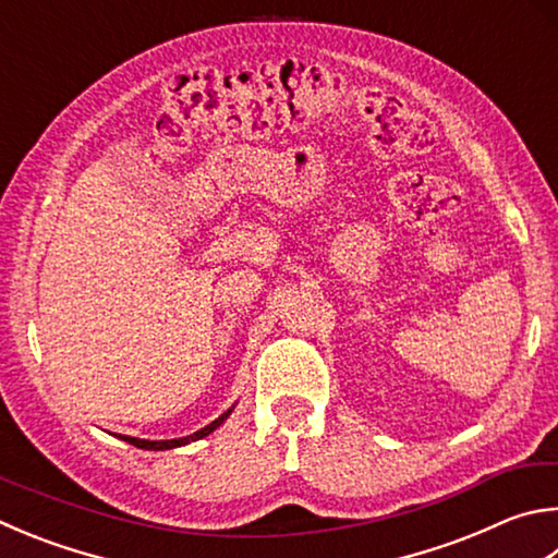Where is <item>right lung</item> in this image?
<instances>
[{
	"label": "right lung",
	"mask_w": 558,
	"mask_h": 558,
	"mask_svg": "<svg viewBox=\"0 0 558 558\" xmlns=\"http://www.w3.org/2000/svg\"><path fill=\"white\" fill-rule=\"evenodd\" d=\"M231 412V410H229ZM229 412H225L221 414L219 420H215L211 424H207L205 429H199V432H195V434H190V437H182V439H168V441H146V439H136V437H121L124 441H129V444H134V447H138V449H148V451H163V449H175V447H182V444H190V441H195V439H202V437H207V434H211L215 432L221 422H225L227 417H229Z\"/></svg>",
	"instance_id": "obj_1"
}]
</instances>
